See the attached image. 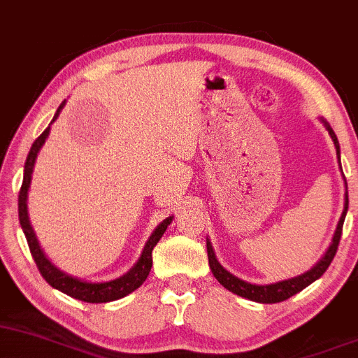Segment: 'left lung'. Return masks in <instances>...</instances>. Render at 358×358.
Masks as SVG:
<instances>
[{"mask_svg": "<svg viewBox=\"0 0 358 358\" xmlns=\"http://www.w3.org/2000/svg\"><path fill=\"white\" fill-rule=\"evenodd\" d=\"M323 124H325V127H327V130H329L331 141H334L335 149H337L338 161H340V145H338L337 136H335V132L331 130L329 122L323 120ZM347 209H348V194H345V209H343L342 217H340L337 231H335L334 241H331L329 251H327L325 256H323L320 262H318L317 266H313L312 270L303 273V275L296 276V278L285 280V281H280V283H273V285H251V283H246V281L239 280L234 275H231V273L226 271L224 268H222L221 264L217 263L216 256H214L211 243L208 241L209 268H211L213 275L216 276V280L220 281L222 287H224L226 289H229V292L236 293V295H239V296L248 298V300L258 301V303H280V301L288 300L289 296L296 295L298 292H301V289L308 287V285H312L315 280L320 278L323 273L327 271V268L330 266V263L334 262L335 255H337V250H338L340 238H342L343 221H345Z\"/></svg>", "mask_w": 358, "mask_h": 358, "instance_id": "obj_1", "label": "left lung"}]
</instances>
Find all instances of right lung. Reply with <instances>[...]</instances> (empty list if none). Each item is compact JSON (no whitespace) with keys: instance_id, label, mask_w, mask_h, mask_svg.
<instances>
[{"instance_id":"right-lung-1","label":"right lung","mask_w":358,"mask_h":358,"mask_svg":"<svg viewBox=\"0 0 358 358\" xmlns=\"http://www.w3.org/2000/svg\"><path fill=\"white\" fill-rule=\"evenodd\" d=\"M63 102L60 107H58L57 113H55L53 120H57L58 113L63 108ZM50 134V127H46L43 130L40 137L33 142L31 149H29L27 162H24V174H23V184H21L20 189V196H18V214H20V224L23 228L24 236H27L29 251H31L33 259H35L38 270H40L41 276L46 280V283L52 285L53 288L60 289V292L65 293L75 300H82L87 301V303H107V301H113L119 300V298H124L129 293H132L134 289H137L144 283L147 275H149L150 268H152V250L154 246L157 245L159 239L162 238V234L166 233L167 226L171 224L172 216L164 220L161 224L155 228L152 233V236L149 238V241L145 243L144 251H142L141 258L136 263V266L132 268L129 273H125L124 276L120 278L112 280V281H105V283H88V281H82L77 278H71V276L65 275V273L55 268L52 263L48 262V258L43 255L40 245H38V239L33 233L31 224H29L28 220V211H27V194H28V187L29 182H31V174H33V166H35V159L38 155V150L41 149V145L45 144L46 137Z\"/></svg>"}]
</instances>
